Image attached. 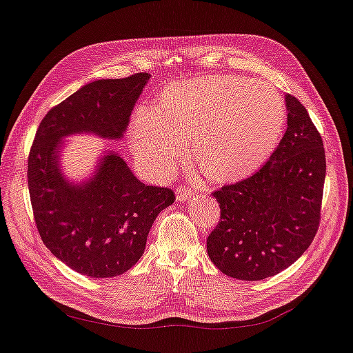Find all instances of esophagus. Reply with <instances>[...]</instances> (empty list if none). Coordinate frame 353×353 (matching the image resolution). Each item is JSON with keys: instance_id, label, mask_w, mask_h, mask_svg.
I'll return each mask as SVG.
<instances>
[{"instance_id": "34e87169", "label": "esophagus", "mask_w": 353, "mask_h": 353, "mask_svg": "<svg viewBox=\"0 0 353 353\" xmlns=\"http://www.w3.org/2000/svg\"><path fill=\"white\" fill-rule=\"evenodd\" d=\"M192 197V191L186 190V188H179L176 191V200L177 202H185V200H188Z\"/></svg>"}]
</instances>
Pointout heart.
Instances as JSON below:
<instances>
[{
    "mask_svg": "<svg viewBox=\"0 0 353 353\" xmlns=\"http://www.w3.org/2000/svg\"><path fill=\"white\" fill-rule=\"evenodd\" d=\"M286 110L274 88L243 76L174 82L154 108L137 112L131 148L147 174L162 179L186 156L214 182H237L260 170L277 148Z\"/></svg>",
    "mask_w": 353,
    "mask_h": 353,
    "instance_id": "obj_1",
    "label": "heart"
}]
</instances>
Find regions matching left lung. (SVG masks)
Listing matches in <instances>:
<instances>
[{
    "instance_id": "1",
    "label": "left lung",
    "mask_w": 353,
    "mask_h": 353,
    "mask_svg": "<svg viewBox=\"0 0 353 353\" xmlns=\"http://www.w3.org/2000/svg\"><path fill=\"white\" fill-rule=\"evenodd\" d=\"M288 128L272 156L251 177L214 192L220 222L206 240L228 277L255 281L281 272L319 230L326 156L306 108L285 96Z\"/></svg>"
}]
</instances>
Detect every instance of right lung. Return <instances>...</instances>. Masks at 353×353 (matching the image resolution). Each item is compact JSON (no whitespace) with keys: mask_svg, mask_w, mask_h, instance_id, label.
Listing matches in <instances>:
<instances>
[{"mask_svg":"<svg viewBox=\"0 0 353 353\" xmlns=\"http://www.w3.org/2000/svg\"><path fill=\"white\" fill-rule=\"evenodd\" d=\"M150 78L88 82L52 108L34 136L27 170L34 223L54 257L87 277H117L133 268L174 192L142 183L112 150L102 151L88 177L72 181L61 165L65 137L122 139Z\"/></svg>","mask_w":353,"mask_h":353,"instance_id":"right-lung-1","label":"right lung"}]
</instances>
